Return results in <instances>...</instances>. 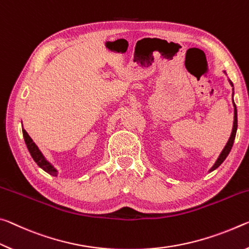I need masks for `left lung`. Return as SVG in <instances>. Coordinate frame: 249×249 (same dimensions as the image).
I'll return each mask as SVG.
<instances>
[{
	"label": "left lung",
	"mask_w": 249,
	"mask_h": 249,
	"mask_svg": "<svg viewBox=\"0 0 249 249\" xmlns=\"http://www.w3.org/2000/svg\"><path fill=\"white\" fill-rule=\"evenodd\" d=\"M224 72H225V71H224ZM225 74H226V72H225ZM228 81H230L231 86L234 87L233 86V83H231V80H228ZM233 90H234V88H233ZM233 96H234V92H233ZM233 103H234V99H233ZM236 131H237V109H236V106H235V103H234V124H233V130H231V137H230V139H228L226 145L224 146L223 151L221 152V154H219V157H218V159L216 160V162L214 163V165L211 168L210 172H212V171H214L215 169H217L218 166L221 165L222 163L224 162V160H225V159L227 158L228 154H230L231 146H233V144H234V140H235V137H236Z\"/></svg>",
	"instance_id": "1"
}]
</instances>
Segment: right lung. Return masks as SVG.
Listing matches in <instances>:
<instances>
[{
	"instance_id": "add662e5",
	"label": "right lung",
	"mask_w": 249,
	"mask_h": 249,
	"mask_svg": "<svg viewBox=\"0 0 249 249\" xmlns=\"http://www.w3.org/2000/svg\"><path fill=\"white\" fill-rule=\"evenodd\" d=\"M23 137H24V140H25L28 151H30L31 156L33 158V160L37 163V165L40 169H43L45 172L53 175V177H57L58 171L54 168V165H53L52 163H50L46 159H45L43 153L40 152V150L38 149V146L35 144V142L32 140V138L28 136V133L24 129H23Z\"/></svg>"
}]
</instances>
